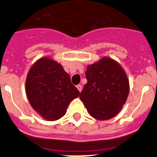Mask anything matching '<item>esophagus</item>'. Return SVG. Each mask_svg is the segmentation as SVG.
Masks as SVG:
<instances>
[{
  "mask_svg": "<svg viewBox=\"0 0 157 157\" xmlns=\"http://www.w3.org/2000/svg\"><path fill=\"white\" fill-rule=\"evenodd\" d=\"M76 88H77V89H78L80 93H81V91H82V85H76Z\"/></svg>",
  "mask_w": 157,
  "mask_h": 157,
  "instance_id": "obj_1",
  "label": "esophagus"
}]
</instances>
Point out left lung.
<instances>
[{
    "label": "left lung",
    "instance_id": "1",
    "mask_svg": "<svg viewBox=\"0 0 157 157\" xmlns=\"http://www.w3.org/2000/svg\"><path fill=\"white\" fill-rule=\"evenodd\" d=\"M85 76L87 83L80 99L89 114L100 121L115 117L129 92V83L123 68L115 60L104 57L88 66Z\"/></svg>",
    "mask_w": 157,
    "mask_h": 157
}]
</instances>
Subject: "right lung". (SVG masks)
I'll return each mask as SVG.
<instances>
[{"mask_svg":"<svg viewBox=\"0 0 157 157\" xmlns=\"http://www.w3.org/2000/svg\"><path fill=\"white\" fill-rule=\"evenodd\" d=\"M25 89L30 105L43 118L56 121L66 113L80 93L63 67L49 58H41L30 68Z\"/></svg>","mask_w":157,"mask_h":157,"instance_id":"1","label":"right lung"}]
</instances>
